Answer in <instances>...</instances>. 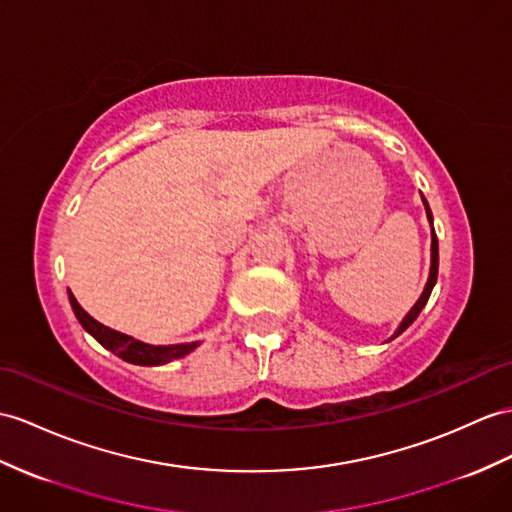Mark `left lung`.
Returning a JSON list of instances; mask_svg holds the SVG:
<instances>
[{"instance_id": "obj_1", "label": "left lung", "mask_w": 512, "mask_h": 512, "mask_svg": "<svg viewBox=\"0 0 512 512\" xmlns=\"http://www.w3.org/2000/svg\"><path fill=\"white\" fill-rule=\"evenodd\" d=\"M423 206H426V215H428V219L432 223V213H430V206H428L426 199H423ZM436 273H439V241H436V234H434V228H432V263H430V276H428V282H426V289H423L421 297L417 299V304L410 308V313L404 317V321L400 323V328L395 330V334L391 336V339H395V336H400L410 326V323H413L419 317L421 308L428 304V297H430L434 284H436Z\"/></svg>"}]
</instances>
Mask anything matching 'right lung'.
Returning a JSON list of instances; mask_svg holds the SVG:
<instances>
[{
    "instance_id": "add662e5",
    "label": "right lung",
    "mask_w": 512,
    "mask_h": 512,
    "mask_svg": "<svg viewBox=\"0 0 512 512\" xmlns=\"http://www.w3.org/2000/svg\"><path fill=\"white\" fill-rule=\"evenodd\" d=\"M69 302H71L73 313H76L78 321L82 323V328L89 332L97 343H102L106 350H110L112 354H117L119 358H123L126 363H132V365H143V367L165 365V363H171V360L191 354L195 347L199 345L197 341L195 343H178V345H147L143 341L132 339V336H128V334L110 330V328L104 326V323L95 321L78 304V299L73 297L71 291H69Z\"/></svg>"
}]
</instances>
